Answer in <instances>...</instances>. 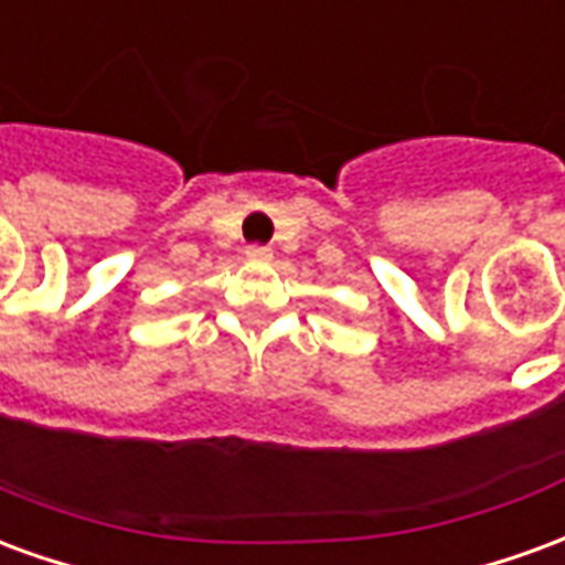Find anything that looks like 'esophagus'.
Masks as SVG:
<instances>
[{
  "label": "esophagus",
  "instance_id": "1",
  "mask_svg": "<svg viewBox=\"0 0 565 565\" xmlns=\"http://www.w3.org/2000/svg\"><path fill=\"white\" fill-rule=\"evenodd\" d=\"M245 257L250 259V263H269L271 259V250L266 245H250L245 250Z\"/></svg>",
  "mask_w": 565,
  "mask_h": 565
}]
</instances>
